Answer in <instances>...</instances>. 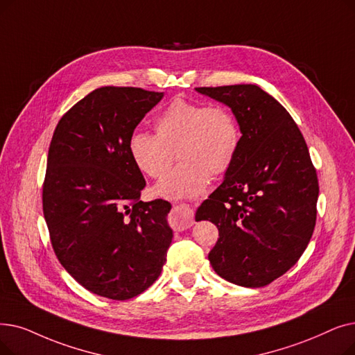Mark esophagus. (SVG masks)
<instances>
[{"instance_id": "1", "label": "esophagus", "mask_w": 355, "mask_h": 355, "mask_svg": "<svg viewBox=\"0 0 355 355\" xmlns=\"http://www.w3.org/2000/svg\"><path fill=\"white\" fill-rule=\"evenodd\" d=\"M169 225L174 230H186L193 226V211L189 206L180 205L174 206L171 214H169Z\"/></svg>"}]
</instances>
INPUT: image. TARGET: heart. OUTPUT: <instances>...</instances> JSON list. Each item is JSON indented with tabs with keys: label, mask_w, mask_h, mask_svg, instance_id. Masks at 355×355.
Instances as JSON below:
<instances>
[{
	"label": "heart",
	"mask_w": 355,
	"mask_h": 355,
	"mask_svg": "<svg viewBox=\"0 0 355 355\" xmlns=\"http://www.w3.org/2000/svg\"><path fill=\"white\" fill-rule=\"evenodd\" d=\"M153 128L155 135L133 132L128 149L136 168L150 178H161L175 155L181 159L155 187L157 194L168 198L202 193L210 174L222 175L232 166L241 146L239 123L225 105L175 98Z\"/></svg>",
	"instance_id": "1"
}]
</instances>
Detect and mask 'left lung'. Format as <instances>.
<instances>
[{
	"label": "left lung",
	"instance_id": "8db88e82",
	"mask_svg": "<svg viewBox=\"0 0 355 355\" xmlns=\"http://www.w3.org/2000/svg\"><path fill=\"white\" fill-rule=\"evenodd\" d=\"M196 89L230 107L242 133L223 182L196 213L219 229L209 261L230 283L267 286L297 263L313 234L319 184L309 149L288 112L258 85Z\"/></svg>",
	"mask_w": 355,
	"mask_h": 355
}]
</instances>
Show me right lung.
Here are the masks:
<instances>
[{
  "instance_id": "obj_1",
  "label": "right lung",
  "mask_w": 355,
  "mask_h": 355,
  "mask_svg": "<svg viewBox=\"0 0 355 355\" xmlns=\"http://www.w3.org/2000/svg\"><path fill=\"white\" fill-rule=\"evenodd\" d=\"M164 92L97 88L59 120L48 153L43 214L64 268L94 295L128 300L155 283L166 261L171 205L142 202L145 178L129 137Z\"/></svg>"
}]
</instances>
